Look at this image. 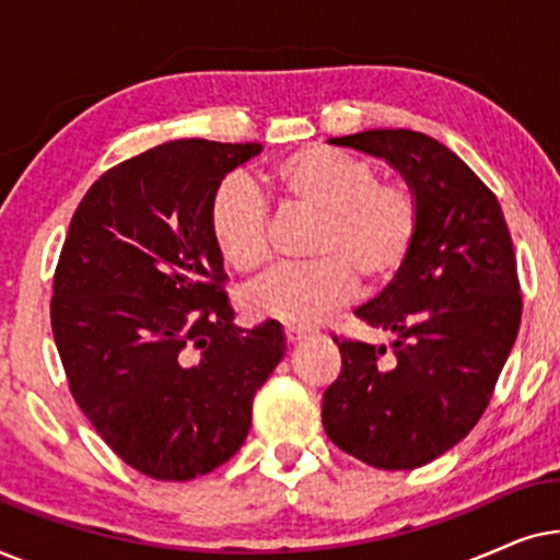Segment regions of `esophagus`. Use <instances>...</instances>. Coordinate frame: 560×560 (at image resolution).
<instances>
[{
	"label": "esophagus",
	"instance_id": "obj_1",
	"mask_svg": "<svg viewBox=\"0 0 560 560\" xmlns=\"http://www.w3.org/2000/svg\"><path fill=\"white\" fill-rule=\"evenodd\" d=\"M305 336V331L303 328H295V326H285V339L290 341V343H295V341H301Z\"/></svg>",
	"mask_w": 560,
	"mask_h": 560
}]
</instances>
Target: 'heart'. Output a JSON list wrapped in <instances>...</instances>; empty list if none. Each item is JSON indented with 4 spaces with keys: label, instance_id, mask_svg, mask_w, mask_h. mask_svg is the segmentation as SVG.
<instances>
[{
    "label": "heart",
    "instance_id": "heart-1",
    "mask_svg": "<svg viewBox=\"0 0 560 560\" xmlns=\"http://www.w3.org/2000/svg\"><path fill=\"white\" fill-rule=\"evenodd\" d=\"M282 201L316 217L305 267L275 270L244 290L252 318L313 326L347 301L354 285L380 290L405 270L416 249L420 211L400 180H377L366 160L311 144L267 173ZM267 206L249 183L226 178L209 203L213 247L236 272H257L270 257Z\"/></svg>",
    "mask_w": 560,
    "mask_h": 560
}]
</instances>
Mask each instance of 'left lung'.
Listing matches in <instances>:
<instances>
[{
	"label": "left lung",
	"mask_w": 560,
	"mask_h": 560,
	"mask_svg": "<svg viewBox=\"0 0 560 560\" xmlns=\"http://www.w3.org/2000/svg\"><path fill=\"white\" fill-rule=\"evenodd\" d=\"M385 160L416 194L420 229L405 270L354 311L393 334L339 341L324 393L326 435L374 469L431 464L477 425L515 347L523 298L500 201L456 152L412 129L328 140Z\"/></svg>",
	"instance_id": "obj_1"
}]
</instances>
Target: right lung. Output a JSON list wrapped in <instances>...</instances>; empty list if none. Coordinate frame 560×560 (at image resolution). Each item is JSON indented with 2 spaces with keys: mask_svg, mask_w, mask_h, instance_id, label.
Segmentation results:
<instances>
[{
  "mask_svg": "<svg viewBox=\"0 0 560 560\" xmlns=\"http://www.w3.org/2000/svg\"><path fill=\"white\" fill-rule=\"evenodd\" d=\"M259 142L173 140L106 171L75 209L50 324L68 387L121 462L188 481L229 462L285 354L278 320L234 324L209 232L219 183Z\"/></svg>",
  "mask_w": 560,
  "mask_h": 560,
  "instance_id": "obj_1",
  "label": "right lung"
}]
</instances>
